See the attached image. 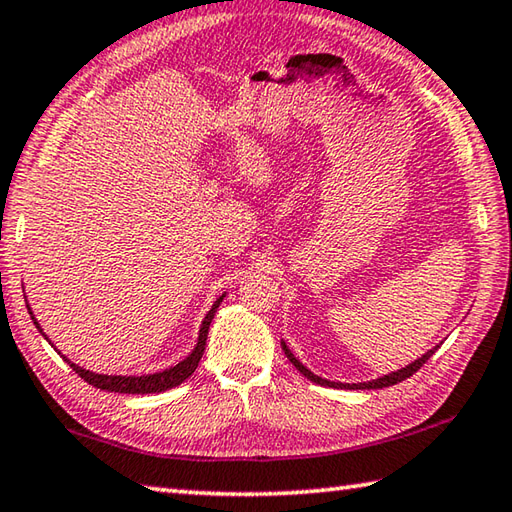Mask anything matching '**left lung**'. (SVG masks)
Listing matches in <instances>:
<instances>
[{"label":"left lung","mask_w":512,"mask_h":512,"mask_svg":"<svg viewBox=\"0 0 512 512\" xmlns=\"http://www.w3.org/2000/svg\"><path fill=\"white\" fill-rule=\"evenodd\" d=\"M282 349H284V353H286V358L293 362L295 369L300 371L302 376H306V378L313 380V383H318V385H324V387H338V389H383V387H389V385H396V383H401V380H405V378H410L412 374H416V371L421 369V367L425 365V362L430 360L432 353L436 351V347H434V349H430L427 353H423V356L418 358V360L410 362V365H407V367L398 369V371H392V374H387V376H380V378H376V380H369V383H333V380L315 376L311 369H306V367L302 365V362L293 356L291 349L286 347V342H282Z\"/></svg>","instance_id":"obj_1"}]
</instances>
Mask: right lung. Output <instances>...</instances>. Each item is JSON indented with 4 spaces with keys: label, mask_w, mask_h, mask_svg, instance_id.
<instances>
[{
    "label": "right lung",
    "mask_w": 512,
    "mask_h": 512,
    "mask_svg": "<svg viewBox=\"0 0 512 512\" xmlns=\"http://www.w3.org/2000/svg\"><path fill=\"white\" fill-rule=\"evenodd\" d=\"M226 295H219L217 302L212 304V309L206 313V318L201 322V329H199V340H197V347L192 349V353L185 360H181L179 365H174L170 369H163V371H156V374H147V376H107V374H94V371L89 369H82L78 367L76 362H69V367L76 371L80 378H85L89 385H94L98 389H105V392H118V394H161L165 389H172L176 385H181L185 378H190L194 374V369L199 367V360L203 356V351H206V340H208V329H210V322L215 318V313L219 309L221 300H224ZM29 313H31V306H29ZM31 320L37 329L42 331L40 324H37L35 315L31 313ZM44 336V331H42Z\"/></svg>",
    "instance_id": "add662e5"
}]
</instances>
